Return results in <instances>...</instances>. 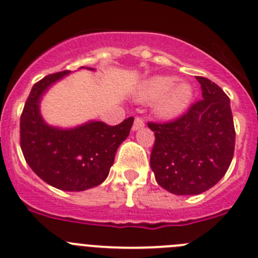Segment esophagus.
<instances>
[{"instance_id":"esophagus-1","label":"esophagus","mask_w":258,"mask_h":258,"mask_svg":"<svg viewBox=\"0 0 258 258\" xmlns=\"http://www.w3.org/2000/svg\"><path fill=\"white\" fill-rule=\"evenodd\" d=\"M145 126L144 124V120L141 119V118H135V122H134V126H132V131H139V130H141L143 127Z\"/></svg>"}]
</instances>
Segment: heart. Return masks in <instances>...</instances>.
I'll list each match as a JSON object with an SVG mask.
<instances>
[{"label": "heart", "instance_id": "1", "mask_svg": "<svg viewBox=\"0 0 258 258\" xmlns=\"http://www.w3.org/2000/svg\"><path fill=\"white\" fill-rule=\"evenodd\" d=\"M194 87L173 76H154L138 86L135 99L154 101L153 112L158 118L171 120L184 114L194 99Z\"/></svg>", "mask_w": 258, "mask_h": 258}]
</instances>
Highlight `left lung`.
Returning <instances> with one entry per match:
<instances>
[{"label": "left lung", "instance_id": "obj_1", "mask_svg": "<svg viewBox=\"0 0 258 258\" xmlns=\"http://www.w3.org/2000/svg\"><path fill=\"white\" fill-rule=\"evenodd\" d=\"M202 97L169 123H148L155 144L150 167L155 181L176 196H197L224 177L235 146L230 100L208 78L197 77Z\"/></svg>", "mask_w": 258, "mask_h": 258}]
</instances>
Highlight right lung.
Segmentation results:
<instances>
[{
    "mask_svg": "<svg viewBox=\"0 0 258 258\" xmlns=\"http://www.w3.org/2000/svg\"><path fill=\"white\" fill-rule=\"evenodd\" d=\"M80 69L95 71L86 67ZM69 74L71 71L50 74L32 87L20 117V146L28 166L45 182L66 191H83L108 177L134 118L117 126L95 119L76 127L48 124L41 114L42 97L51 86Z\"/></svg>",
    "mask_w": 258,
    "mask_h": 258,
    "instance_id": "obj_1",
    "label": "right lung"
}]
</instances>
